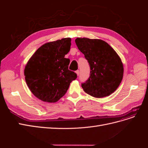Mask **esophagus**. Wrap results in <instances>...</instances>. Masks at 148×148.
<instances>
[{
  "instance_id": "1",
  "label": "esophagus",
  "mask_w": 148,
  "mask_h": 148,
  "mask_svg": "<svg viewBox=\"0 0 148 148\" xmlns=\"http://www.w3.org/2000/svg\"><path fill=\"white\" fill-rule=\"evenodd\" d=\"M75 72H76V73H77V75L78 76L79 75V70H77V71H75Z\"/></svg>"
}]
</instances>
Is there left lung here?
I'll list each match as a JSON object with an SVG mask.
<instances>
[{
    "mask_svg": "<svg viewBox=\"0 0 148 148\" xmlns=\"http://www.w3.org/2000/svg\"><path fill=\"white\" fill-rule=\"evenodd\" d=\"M75 42L90 66V76L82 84L84 91L97 98L110 95L123 75V64L117 52L101 39L78 38Z\"/></svg>",
    "mask_w": 148,
    "mask_h": 148,
    "instance_id": "8db88e82",
    "label": "left lung"
}]
</instances>
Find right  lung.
Wrapping results in <instances>:
<instances>
[{
    "label": "right lung",
    "mask_w": 148,
    "mask_h": 148,
    "mask_svg": "<svg viewBox=\"0 0 148 148\" xmlns=\"http://www.w3.org/2000/svg\"><path fill=\"white\" fill-rule=\"evenodd\" d=\"M71 38H63L43 44L28 60L24 74L29 89L38 99L56 102L63 97L70 83L77 78L69 70Z\"/></svg>",
    "instance_id": "1"
}]
</instances>
